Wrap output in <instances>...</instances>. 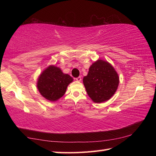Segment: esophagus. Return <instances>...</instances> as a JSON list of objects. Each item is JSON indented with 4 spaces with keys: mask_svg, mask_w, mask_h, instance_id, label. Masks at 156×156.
I'll use <instances>...</instances> for the list:
<instances>
[{
    "mask_svg": "<svg viewBox=\"0 0 156 156\" xmlns=\"http://www.w3.org/2000/svg\"><path fill=\"white\" fill-rule=\"evenodd\" d=\"M76 80L77 81V82H80L82 80V78H81V77H80V76H79V77L76 78Z\"/></svg>",
    "mask_w": 156,
    "mask_h": 156,
    "instance_id": "34e87169",
    "label": "esophagus"
}]
</instances>
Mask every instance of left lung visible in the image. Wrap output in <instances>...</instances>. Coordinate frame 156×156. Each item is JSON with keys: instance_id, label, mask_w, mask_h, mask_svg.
I'll return each mask as SVG.
<instances>
[{"instance_id": "left-lung-1", "label": "left lung", "mask_w": 156, "mask_h": 156, "mask_svg": "<svg viewBox=\"0 0 156 156\" xmlns=\"http://www.w3.org/2000/svg\"><path fill=\"white\" fill-rule=\"evenodd\" d=\"M83 84L92 101L101 103L109 100L117 91L119 77L110 63L99 59L90 66Z\"/></svg>"}]
</instances>
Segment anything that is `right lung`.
Here are the masks:
<instances>
[{"label":"right lung","mask_w":156,"mask_h":156,"mask_svg":"<svg viewBox=\"0 0 156 156\" xmlns=\"http://www.w3.org/2000/svg\"><path fill=\"white\" fill-rule=\"evenodd\" d=\"M73 78L62 69L54 65L49 66L39 76L37 88L43 97L54 102L64 95L68 86Z\"/></svg>","instance_id":"right-lung-1"}]
</instances>
